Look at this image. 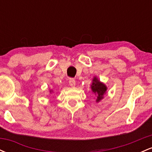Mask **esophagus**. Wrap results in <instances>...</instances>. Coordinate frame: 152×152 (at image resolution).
<instances>
[{"mask_svg": "<svg viewBox=\"0 0 152 152\" xmlns=\"http://www.w3.org/2000/svg\"><path fill=\"white\" fill-rule=\"evenodd\" d=\"M69 85H70L71 86H75V85H76V81L74 80V78H69Z\"/></svg>", "mask_w": 152, "mask_h": 152, "instance_id": "obj_1", "label": "esophagus"}]
</instances>
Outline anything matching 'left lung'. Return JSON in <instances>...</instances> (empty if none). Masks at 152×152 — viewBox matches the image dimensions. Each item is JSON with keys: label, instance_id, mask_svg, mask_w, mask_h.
Returning <instances> with one entry per match:
<instances>
[{"label": "left lung", "instance_id": "left-lung-1", "mask_svg": "<svg viewBox=\"0 0 152 152\" xmlns=\"http://www.w3.org/2000/svg\"><path fill=\"white\" fill-rule=\"evenodd\" d=\"M91 90L97 96L96 102H99L102 99L104 98V95L106 94V90H107V87L104 83L101 82L96 77H94L92 82Z\"/></svg>", "mask_w": 152, "mask_h": 152}]
</instances>
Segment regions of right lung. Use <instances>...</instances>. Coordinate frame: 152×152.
<instances>
[{"label": "right lung", "mask_w": 152, "mask_h": 152, "mask_svg": "<svg viewBox=\"0 0 152 152\" xmlns=\"http://www.w3.org/2000/svg\"><path fill=\"white\" fill-rule=\"evenodd\" d=\"M50 92H51V91H50Z\"/></svg>", "instance_id": "add662e5"}]
</instances>
